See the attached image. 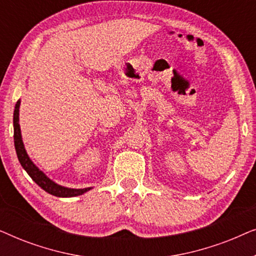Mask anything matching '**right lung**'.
I'll return each mask as SVG.
<instances>
[{
  "label": "right lung",
  "mask_w": 256,
  "mask_h": 256,
  "mask_svg": "<svg viewBox=\"0 0 256 256\" xmlns=\"http://www.w3.org/2000/svg\"><path fill=\"white\" fill-rule=\"evenodd\" d=\"M20 100L16 102L15 110H14V142H15V149L17 157H18V160L20 166H23V169L26 171L28 174L32 178V180L37 185L43 188L44 191H46L48 194L52 196H56V197H76V196H80L85 192L90 191L92 188H70L62 186V185H58L54 183V180H51L46 174H45L43 171H40L38 168L34 166L32 160H30V157L28 156L26 152V148H24L23 141H22V135H20Z\"/></svg>",
  "instance_id": "right-lung-1"
}]
</instances>
